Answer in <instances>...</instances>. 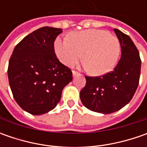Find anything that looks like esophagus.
Listing matches in <instances>:
<instances>
[{
    "label": "esophagus",
    "instance_id": "esophagus-1",
    "mask_svg": "<svg viewBox=\"0 0 147 147\" xmlns=\"http://www.w3.org/2000/svg\"><path fill=\"white\" fill-rule=\"evenodd\" d=\"M78 75H79V73H78L77 71H73V76L74 77H76L78 76Z\"/></svg>",
    "mask_w": 147,
    "mask_h": 147
}]
</instances>
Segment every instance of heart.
Wrapping results in <instances>:
<instances>
[{"mask_svg":"<svg viewBox=\"0 0 147 147\" xmlns=\"http://www.w3.org/2000/svg\"><path fill=\"white\" fill-rule=\"evenodd\" d=\"M119 39L98 29L73 32L69 38H58L55 52L65 65L76 64L82 58L89 74L101 76L112 70L120 55Z\"/></svg>","mask_w":147,"mask_h":147,"instance_id":"heart-1","label":"heart"}]
</instances>
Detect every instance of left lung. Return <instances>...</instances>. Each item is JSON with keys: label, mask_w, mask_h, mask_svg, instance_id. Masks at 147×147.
<instances>
[{"label": "left lung", "mask_w": 147, "mask_h": 147, "mask_svg": "<svg viewBox=\"0 0 147 147\" xmlns=\"http://www.w3.org/2000/svg\"><path fill=\"white\" fill-rule=\"evenodd\" d=\"M114 31L121 47L118 65L114 70L102 76H85L86 85L80 92L83 105L101 114L116 112L132 100L141 74L142 61L132 39L119 29Z\"/></svg>", "instance_id": "left-lung-1"}]
</instances>
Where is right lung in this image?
Segmentation results:
<instances>
[{"label":"right lung","instance_id":"obj_1","mask_svg":"<svg viewBox=\"0 0 147 147\" xmlns=\"http://www.w3.org/2000/svg\"><path fill=\"white\" fill-rule=\"evenodd\" d=\"M61 28H40L14 49L9 61L8 78L14 100L34 115L56 106L65 86L73 79L70 69L57 59L54 42Z\"/></svg>","mask_w":147,"mask_h":147}]
</instances>
